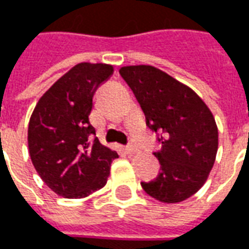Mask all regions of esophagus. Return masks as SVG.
<instances>
[{"label": "esophagus", "instance_id": "1", "mask_svg": "<svg viewBox=\"0 0 249 249\" xmlns=\"http://www.w3.org/2000/svg\"><path fill=\"white\" fill-rule=\"evenodd\" d=\"M126 151H127V153H134V152H136V147L134 144H128L126 147Z\"/></svg>", "mask_w": 249, "mask_h": 249}]
</instances>
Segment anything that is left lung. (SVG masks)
I'll use <instances>...</instances> for the list:
<instances>
[{
  "mask_svg": "<svg viewBox=\"0 0 249 249\" xmlns=\"http://www.w3.org/2000/svg\"><path fill=\"white\" fill-rule=\"evenodd\" d=\"M119 73L131 88L158 134L161 148L158 177L140 182L160 202L177 203L192 197L206 182L218 151V127L210 109L190 88L151 65H128Z\"/></svg>",
  "mask_w": 249,
  "mask_h": 249,
  "instance_id": "left-lung-1",
  "label": "left lung"
}]
</instances>
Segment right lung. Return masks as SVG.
<instances>
[{"instance_id": "1", "label": "right lung", "mask_w": 249, "mask_h": 249, "mask_svg": "<svg viewBox=\"0 0 249 249\" xmlns=\"http://www.w3.org/2000/svg\"><path fill=\"white\" fill-rule=\"evenodd\" d=\"M113 65L80 63L40 97L29 122V152L48 188L65 198L104 188L118 153L100 143L89 122L93 96Z\"/></svg>"}]
</instances>
